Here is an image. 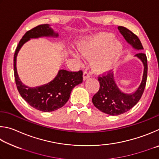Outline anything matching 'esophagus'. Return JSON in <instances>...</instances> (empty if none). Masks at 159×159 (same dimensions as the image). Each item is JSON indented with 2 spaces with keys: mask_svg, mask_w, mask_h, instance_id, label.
Returning <instances> with one entry per match:
<instances>
[{
  "mask_svg": "<svg viewBox=\"0 0 159 159\" xmlns=\"http://www.w3.org/2000/svg\"><path fill=\"white\" fill-rule=\"evenodd\" d=\"M90 77V73L89 72H88L87 71H84V73H83V80H86L89 79V78Z\"/></svg>",
  "mask_w": 159,
  "mask_h": 159,
  "instance_id": "obj_1",
  "label": "esophagus"
}]
</instances>
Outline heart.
Listing matches in <instances>:
<instances>
[{
    "instance_id": "heart-1",
    "label": "heart",
    "mask_w": 159,
    "mask_h": 159,
    "mask_svg": "<svg viewBox=\"0 0 159 159\" xmlns=\"http://www.w3.org/2000/svg\"><path fill=\"white\" fill-rule=\"evenodd\" d=\"M111 33H99L86 38L78 44V49L83 57L93 59L91 67L96 72H107L112 68L123 50V46L115 40ZM72 57L80 63L82 58L77 53H72Z\"/></svg>"
}]
</instances>
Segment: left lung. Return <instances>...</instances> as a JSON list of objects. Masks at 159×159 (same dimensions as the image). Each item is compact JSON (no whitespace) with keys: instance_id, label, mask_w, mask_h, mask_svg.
Segmentation results:
<instances>
[{"instance_id":"8db88e82","label":"left lung","mask_w":159,"mask_h":159,"mask_svg":"<svg viewBox=\"0 0 159 159\" xmlns=\"http://www.w3.org/2000/svg\"><path fill=\"white\" fill-rule=\"evenodd\" d=\"M118 30L128 43L134 49L141 51L143 47L140 39L126 28L118 26ZM143 63L144 71L140 84L134 92L126 93L121 91L115 82L113 72L98 77L100 89L92 98L93 104L101 112L116 116L130 110L140 101L144 92L147 77V59L146 54L139 52L135 55Z\"/></svg>"}]
</instances>
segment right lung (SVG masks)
Returning <instances> with one entry per match:
<instances>
[{"label":"right lung","mask_w":159,"mask_h":159,"mask_svg":"<svg viewBox=\"0 0 159 159\" xmlns=\"http://www.w3.org/2000/svg\"><path fill=\"white\" fill-rule=\"evenodd\" d=\"M58 38L49 24H42L27 31L19 41L14 55V70L16 87L21 96L30 106L42 112H49L63 107L68 101L73 88L82 82V71L70 72L59 70L57 76L47 84L29 87L21 82L16 70V57L21 47L31 38Z\"/></svg>","instance_id":"obj_1"}]
</instances>
